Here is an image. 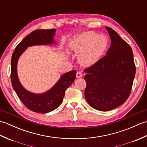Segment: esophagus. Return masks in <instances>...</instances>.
<instances>
[{
    "mask_svg": "<svg viewBox=\"0 0 147 147\" xmlns=\"http://www.w3.org/2000/svg\"><path fill=\"white\" fill-rule=\"evenodd\" d=\"M76 76L77 78H82V74L81 72L80 71H78L76 73Z\"/></svg>",
    "mask_w": 147,
    "mask_h": 147,
    "instance_id": "esophagus-1",
    "label": "esophagus"
}]
</instances>
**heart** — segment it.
Here are the masks:
<instances>
[{
	"label": "heart",
	"instance_id": "heart-1",
	"mask_svg": "<svg viewBox=\"0 0 147 147\" xmlns=\"http://www.w3.org/2000/svg\"><path fill=\"white\" fill-rule=\"evenodd\" d=\"M108 40L94 32H82L71 38L69 47L78 55L81 64L90 66L95 64L107 49Z\"/></svg>",
	"mask_w": 147,
	"mask_h": 147
}]
</instances>
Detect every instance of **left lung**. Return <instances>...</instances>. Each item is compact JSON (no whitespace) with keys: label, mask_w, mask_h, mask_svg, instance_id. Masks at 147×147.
I'll use <instances>...</instances> for the list:
<instances>
[{"label":"left lung","mask_w":147,"mask_h":147,"mask_svg":"<svg viewBox=\"0 0 147 147\" xmlns=\"http://www.w3.org/2000/svg\"><path fill=\"white\" fill-rule=\"evenodd\" d=\"M111 45L105 57L85 69V96L100 111H109L123 104L129 97L135 76L132 49L114 30L105 27Z\"/></svg>","instance_id":"8db88e82"}]
</instances>
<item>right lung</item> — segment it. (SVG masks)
<instances>
[{"mask_svg":"<svg viewBox=\"0 0 147 147\" xmlns=\"http://www.w3.org/2000/svg\"><path fill=\"white\" fill-rule=\"evenodd\" d=\"M56 30H36L29 34L15 48L11 59V79L12 86L19 98L30 110L38 113H48L57 109L63 100L66 89L74 82L76 71L65 73L53 87L44 93H34L28 91L19 80L17 72L18 59L29 47L55 45L54 39Z\"/></svg>","mask_w":147,"mask_h":147,"instance_id":"right-lung-1","label":"right lung"}]
</instances>
